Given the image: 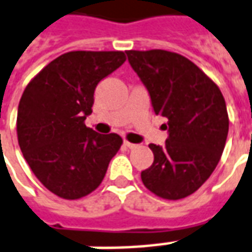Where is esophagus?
I'll return each instance as SVG.
<instances>
[{
    "mask_svg": "<svg viewBox=\"0 0 252 252\" xmlns=\"http://www.w3.org/2000/svg\"><path fill=\"white\" fill-rule=\"evenodd\" d=\"M124 146L128 147V149H135V147H136V144L131 143V142H128V140H124Z\"/></svg>",
    "mask_w": 252,
    "mask_h": 252,
    "instance_id": "1",
    "label": "esophagus"
}]
</instances>
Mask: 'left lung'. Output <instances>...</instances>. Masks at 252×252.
Returning <instances> with one entry per match:
<instances>
[{"label":"left lung","mask_w":252,"mask_h":252,"mask_svg":"<svg viewBox=\"0 0 252 252\" xmlns=\"http://www.w3.org/2000/svg\"><path fill=\"white\" fill-rule=\"evenodd\" d=\"M126 56L150 93L154 113L168 120L165 146H149L154 162L142 181L162 199H183L210 177L222 156L229 129L222 93L181 54L153 49Z\"/></svg>","instance_id":"obj_1"}]
</instances>
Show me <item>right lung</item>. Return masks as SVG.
Listing matches in <instances>:
<instances>
[{"label": "right lung", "mask_w": 252, "mask_h": 252, "mask_svg": "<svg viewBox=\"0 0 252 252\" xmlns=\"http://www.w3.org/2000/svg\"><path fill=\"white\" fill-rule=\"evenodd\" d=\"M126 60L124 52H68L23 93L16 121L20 150L36 179L63 199H80L99 187L120 150V135L98 133L84 120L96 84Z\"/></svg>", "instance_id": "obj_1"}]
</instances>
